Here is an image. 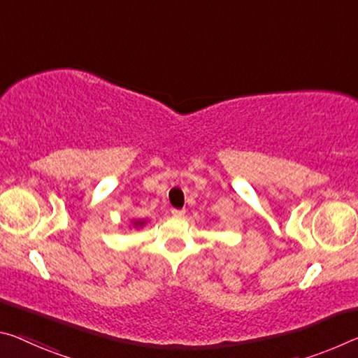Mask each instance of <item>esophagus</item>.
Segmentation results:
<instances>
[{
    "instance_id": "34e87169",
    "label": "esophagus",
    "mask_w": 358,
    "mask_h": 358,
    "mask_svg": "<svg viewBox=\"0 0 358 358\" xmlns=\"http://www.w3.org/2000/svg\"><path fill=\"white\" fill-rule=\"evenodd\" d=\"M185 210H180V208H172V215L175 218H181V217H185Z\"/></svg>"
}]
</instances>
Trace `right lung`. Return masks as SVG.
Returning a JSON list of instances; mask_svg holds the SVG:
<instances>
[{
  "instance_id": "obj_1",
  "label": "right lung",
  "mask_w": 358,
  "mask_h": 358,
  "mask_svg": "<svg viewBox=\"0 0 358 358\" xmlns=\"http://www.w3.org/2000/svg\"><path fill=\"white\" fill-rule=\"evenodd\" d=\"M140 223V221H137V223H135V224H138Z\"/></svg>"
}]
</instances>
